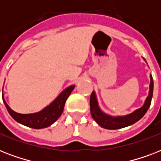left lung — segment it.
I'll return each mask as SVG.
<instances>
[{
  "mask_svg": "<svg viewBox=\"0 0 161 161\" xmlns=\"http://www.w3.org/2000/svg\"><path fill=\"white\" fill-rule=\"evenodd\" d=\"M153 88H154V82H153L152 76H150V93L148 95L145 104L142 107L136 109L135 112L125 116H119V117H112L106 114L101 111L98 105L95 93L93 92L90 96V112L93 119L96 121L98 125L102 128L107 130H119L122 128L127 127L135 124L145 114L148 108H150L151 103V99L153 96Z\"/></svg>",
  "mask_w": 161,
  "mask_h": 161,
  "instance_id": "obj_1",
  "label": "left lung"
}]
</instances>
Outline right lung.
Segmentation results:
<instances>
[{
	"label": "right lung",
	"mask_w": 161,
	"mask_h": 161,
	"mask_svg": "<svg viewBox=\"0 0 161 161\" xmlns=\"http://www.w3.org/2000/svg\"><path fill=\"white\" fill-rule=\"evenodd\" d=\"M74 88H75L74 85L68 87L64 89L58 95V98L47 107L43 108L40 112L29 114H21L11 110V108L6 103L3 96H2V98H3V102L6 105V109L14 119L25 126L38 130V129L48 127L60 117L64 108L66 100L68 99Z\"/></svg>",
	"instance_id": "add662e5"
}]
</instances>
